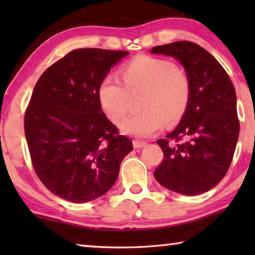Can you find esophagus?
<instances>
[{"label": "esophagus", "mask_w": 255, "mask_h": 255, "mask_svg": "<svg viewBox=\"0 0 255 255\" xmlns=\"http://www.w3.org/2000/svg\"><path fill=\"white\" fill-rule=\"evenodd\" d=\"M132 145H133V147H135V148H141V147H144V146L146 145V143H145V141H140V140L133 139L132 140Z\"/></svg>", "instance_id": "esophagus-1"}]
</instances>
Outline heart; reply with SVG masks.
<instances>
[{
	"instance_id": "obj_1",
	"label": "heart",
	"mask_w": 255,
	"mask_h": 255,
	"mask_svg": "<svg viewBox=\"0 0 255 255\" xmlns=\"http://www.w3.org/2000/svg\"><path fill=\"white\" fill-rule=\"evenodd\" d=\"M123 83L108 76L98 90L100 106L108 118L122 123L129 110L130 96L143 93L139 114L122 124V130L137 137L152 136L164 122L178 123L183 117L191 97V81L184 68L169 59L139 55L120 68Z\"/></svg>"
}]
</instances>
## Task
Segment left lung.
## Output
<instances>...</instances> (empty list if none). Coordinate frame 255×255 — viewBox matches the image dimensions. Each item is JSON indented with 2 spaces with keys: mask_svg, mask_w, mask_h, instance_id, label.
I'll return each mask as SVG.
<instances>
[{
  "mask_svg": "<svg viewBox=\"0 0 255 255\" xmlns=\"http://www.w3.org/2000/svg\"><path fill=\"white\" fill-rule=\"evenodd\" d=\"M150 51L179 59L191 81L182 120L157 139L164 158L154 176L172 191L200 195L221 182L234 156L240 133L234 85L217 59L195 42L175 41Z\"/></svg>",
  "mask_w": 255,
  "mask_h": 255,
  "instance_id": "8db88e82",
  "label": "left lung"
}]
</instances>
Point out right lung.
I'll list each match as a JSON object with an SVG mask.
<instances>
[{"instance_id": "add662e5", "label": "right lung", "mask_w": 255, "mask_h": 255, "mask_svg": "<svg viewBox=\"0 0 255 255\" xmlns=\"http://www.w3.org/2000/svg\"><path fill=\"white\" fill-rule=\"evenodd\" d=\"M128 51L80 48L42 73L24 114V133L34 172L55 196L88 202L105 195L132 150L107 118L98 90Z\"/></svg>"}]
</instances>
